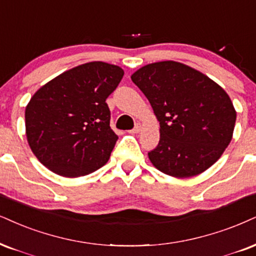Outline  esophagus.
Segmentation results:
<instances>
[{
	"mask_svg": "<svg viewBox=\"0 0 256 256\" xmlns=\"http://www.w3.org/2000/svg\"><path fill=\"white\" fill-rule=\"evenodd\" d=\"M141 128H142V127H141L140 123H136V124H135L134 129H133V130H132V133H140Z\"/></svg>",
	"mask_w": 256,
	"mask_h": 256,
	"instance_id": "34e87169",
	"label": "esophagus"
}]
</instances>
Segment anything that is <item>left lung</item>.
I'll return each mask as SVG.
<instances>
[{"label": "left lung", "mask_w": 256, "mask_h": 256, "mask_svg": "<svg viewBox=\"0 0 256 256\" xmlns=\"http://www.w3.org/2000/svg\"><path fill=\"white\" fill-rule=\"evenodd\" d=\"M160 122V141L148 153L159 171L176 178L200 174L232 138V100L208 76L178 62L148 64L132 74Z\"/></svg>", "instance_id": "8db88e82"}]
</instances>
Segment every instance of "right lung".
<instances>
[{"mask_svg":"<svg viewBox=\"0 0 256 256\" xmlns=\"http://www.w3.org/2000/svg\"><path fill=\"white\" fill-rule=\"evenodd\" d=\"M123 74L120 66L91 62L65 71L33 94L24 112L27 141L50 171L76 178L106 165L118 138L110 128L106 100Z\"/></svg>","mask_w":256,"mask_h":256,"instance_id":"1","label":"right lung"}]
</instances>
